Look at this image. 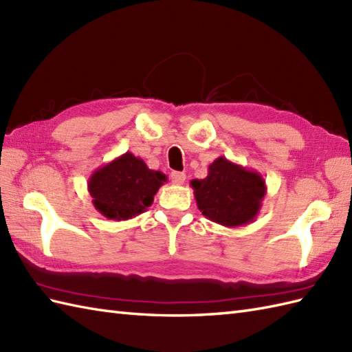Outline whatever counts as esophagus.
Listing matches in <instances>:
<instances>
[{
    "label": "esophagus",
    "instance_id": "1",
    "mask_svg": "<svg viewBox=\"0 0 352 352\" xmlns=\"http://www.w3.org/2000/svg\"><path fill=\"white\" fill-rule=\"evenodd\" d=\"M170 182H172V184L180 186V184H183L186 182V174H184V172H178V170L172 172V174H170Z\"/></svg>",
    "mask_w": 352,
    "mask_h": 352
}]
</instances>
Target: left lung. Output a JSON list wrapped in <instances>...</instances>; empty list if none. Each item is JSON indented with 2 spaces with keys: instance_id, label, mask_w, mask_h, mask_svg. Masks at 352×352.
Returning a JSON list of instances; mask_svg holds the SVG:
<instances>
[{
  "instance_id": "8db88e82",
  "label": "left lung",
  "mask_w": 352,
  "mask_h": 352,
  "mask_svg": "<svg viewBox=\"0 0 352 352\" xmlns=\"http://www.w3.org/2000/svg\"><path fill=\"white\" fill-rule=\"evenodd\" d=\"M190 186L197 206L207 219L233 228L257 218L266 183L257 170L218 157L203 180H192Z\"/></svg>"
}]
</instances>
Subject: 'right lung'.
<instances>
[{"label": "right lung", "mask_w": 352, "mask_h": 352, "mask_svg": "<svg viewBox=\"0 0 352 352\" xmlns=\"http://www.w3.org/2000/svg\"><path fill=\"white\" fill-rule=\"evenodd\" d=\"M166 175L153 170L140 157L125 153L96 169L87 190L94 207L107 219L126 221L146 210Z\"/></svg>", "instance_id": "add662e5"}]
</instances>
